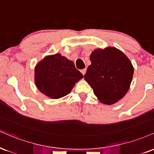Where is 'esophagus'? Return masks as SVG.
Listing matches in <instances>:
<instances>
[{"label": "esophagus", "mask_w": 154, "mask_h": 154, "mask_svg": "<svg viewBox=\"0 0 154 154\" xmlns=\"http://www.w3.org/2000/svg\"><path fill=\"white\" fill-rule=\"evenodd\" d=\"M86 71H87V69H83L81 70V72H82V74L83 75H85V74L86 73Z\"/></svg>", "instance_id": "esophagus-1"}]
</instances>
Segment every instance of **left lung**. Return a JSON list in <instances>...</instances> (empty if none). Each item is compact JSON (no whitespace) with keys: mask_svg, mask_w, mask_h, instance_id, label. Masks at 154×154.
Masks as SVG:
<instances>
[{"mask_svg":"<svg viewBox=\"0 0 154 154\" xmlns=\"http://www.w3.org/2000/svg\"><path fill=\"white\" fill-rule=\"evenodd\" d=\"M90 61L84 77L100 101L111 105L123 98L133 75L128 58L120 50L107 47L92 51Z\"/></svg>","mask_w":154,"mask_h":154,"instance_id":"8db88e82","label":"left lung"}]
</instances>
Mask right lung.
<instances>
[{"mask_svg":"<svg viewBox=\"0 0 154 154\" xmlns=\"http://www.w3.org/2000/svg\"><path fill=\"white\" fill-rule=\"evenodd\" d=\"M82 77L74 62L59 54L45 57L35 68L37 88L54 99L69 94L75 83Z\"/></svg>","mask_w":154,"mask_h":154,"instance_id":"add662e5","label":"right lung"}]
</instances>
